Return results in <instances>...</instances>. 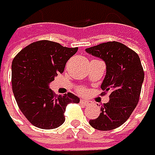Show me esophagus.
Wrapping results in <instances>:
<instances>
[{
	"instance_id": "1",
	"label": "esophagus",
	"mask_w": 155,
	"mask_h": 155,
	"mask_svg": "<svg viewBox=\"0 0 155 155\" xmlns=\"http://www.w3.org/2000/svg\"><path fill=\"white\" fill-rule=\"evenodd\" d=\"M80 103L81 104H84V105H87V104L89 103V101L86 100V99H80Z\"/></svg>"
}]
</instances>
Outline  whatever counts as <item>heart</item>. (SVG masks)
<instances>
[{
	"mask_svg": "<svg viewBox=\"0 0 155 155\" xmlns=\"http://www.w3.org/2000/svg\"><path fill=\"white\" fill-rule=\"evenodd\" d=\"M78 91H79V93H84V89H79Z\"/></svg>",
	"mask_w": 155,
	"mask_h": 155,
	"instance_id": "obj_1",
	"label": "heart"
}]
</instances>
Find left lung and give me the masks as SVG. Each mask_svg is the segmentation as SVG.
<instances>
[{
	"instance_id": "1",
	"label": "left lung",
	"mask_w": 155,
	"mask_h": 155,
	"mask_svg": "<svg viewBox=\"0 0 155 155\" xmlns=\"http://www.w3.org/2000/svg\"><path fill=\"white\" fill-rule=\"evenodd\" d=\"M86 51L105 61L102 94L110 91L109 102L101 105L100 115L90 124L97 130H113L128 120L138 104L145 76L143 66L138 54L118 41L104 42Z\"/></svg>"
}]
</instances>
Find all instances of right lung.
Listing matches in <instances>:
<instances>
[{"label":"right lung","mask_w":155,"mask_h":155,"mask_svg":"<svg viewBox=\"0 0 155 155\" xmlns=\"http://www.w3.org/2000/svg\"><path fill=\"white\" fill-rule=\"evenodd\" d=\"M78 48H67L50 40L32 42L12 61L11 84L19 109L30 123L41 129H54L64 123L69 103L80 101L71 93L58 95L49 89L66 61Z\"/></svg>","instance_id":"1"}]
</instances>
